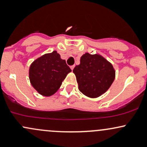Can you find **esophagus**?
<instances>
[{
    "label": "esophagus",
    "mask_w": 147,
    "mask_h": 147,
    "mask_svg": "<svg viewBox=\"0 0 147 147\" xmlns=\"http://www.w3.org/2000/svg\"><path fill=\"white\" fill-rule=\"evenodd\" d=\"M74 68H75V65H71V66H70V68H71V70H73Z\"/></svg>",
    "instance_id": "34e87169"
}]
</instances>
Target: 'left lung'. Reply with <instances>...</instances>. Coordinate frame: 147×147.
<instances>
[{
    "label": "left lung",
    "mask_w": 147,
    "mask_h": 147,
    "mask_svg": "<svg viewBox=\"0 0 147 147\" xmlns=\"http://www.w3.org/2000/svg\"><path fill=\"white\" fill-rule=\"evenodd\" d=\"M73 72L79 90L92 98L104 93L113 84L115 75L111 63L100 55L89 53L81 57L80 64L75 67Z\"/></svg>",
    "instance_id": "1"
}]
</instances>
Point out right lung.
Instances as JSON below:
<instances>
[{
    "label": "right lung",
    "instance_id": "right-lung-1",
    "mask_svg": "<svg viewBox=\"0 0 147 147\" xmlns=\"http://www.w3.org/2000/svg\"><path fill=\"white\" fill-rule=\"evenodd\" d=\"M71 69L57 51L43 55L32 63L30 80L32 86L43 96H50L58 90Z\"/></svg>",
    "mask_w": 147,
    "mask_h": 147
}]
</instances>
